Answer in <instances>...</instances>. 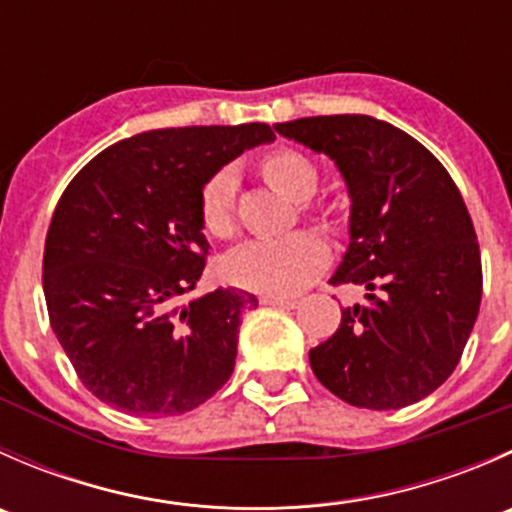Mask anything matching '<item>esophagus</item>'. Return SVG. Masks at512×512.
I'll return each instance as SVG.
<instances>
[{
    "mask_svg": "<svg viewBox=\"0 0 512 512\" xmlns=\"http://www.w3.org/2000/svg\"><path fill=\"white\" fill-rule=\"evenodd\" d=\"M260 304H267V307L294 309L299 302H297V299H289V297H270V294H265V297H260Z\"/></svg>",
    "mask_w": 512,
    "mask_h": 512,
    "instance_id": "obj_1",
    "label": "esophagus"
}]
</instances>
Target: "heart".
<instances>
[{
    "label": "heart",
    "instance_id": "1",
    "mask_svg": "<svg viewBox=\"0 0 512 512\" xmlns=\"http://www.w3.org/2000/svg\"><path fill=\"white\" fill-rule=\"evenodd\" d=\"M262 173L277 190L297 203L317 193L319 175L312 160L297 151H277L262 160ZM235 173L218 170L200 195V218L215 237L232 232ZM327 262V247L312 232H294L277 240H250L223 260V277L230 285L270 297L297 294Z\"/></svg>",
    "mask_w": 512,
    "mask_h": 512
}]
</instances>
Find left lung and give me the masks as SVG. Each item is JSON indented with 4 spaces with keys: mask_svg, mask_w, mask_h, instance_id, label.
<instances>
[{
    "mask_svg": "<svg viewBox=\"0 0 512 512\" xmlns=\"http://www.w3.org/2000/svg\"><path fill=\"white\" fill-rule=\"evenodd\" d=\"M334 160L347 183L349 247L332 285L364 287L337 332L309 352L314 376L359 409H404L456 369L476 324V230L448 170L416 138L361 113L277 123Z\"/></svg>",
    "mask_w": 512,
    "mask_h": 512,
    "instance_id": "1",
    "label": "left lung"
}]
</instances>
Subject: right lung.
Instances as JSON below:
<instances>
[{
    "mask_svg": "<svg viewBox=\"0 0 512 512\" xmlns=\"http://www.w3.org/2000/svg\"><path fill=\"white\" fill-rule=\"evenodd\" d=\"M272 141L267 123L143 131L98 153L64 190L46 232L44 297L56 339L103 404L178 416L230 379L255 294L175 299L205 270V183Z\"/></svg>",
    "mask_w": 512,
    "mask_h": 512,
    "instance_id": "add662e5",
    "label": "right lung"
}]
</instances>
